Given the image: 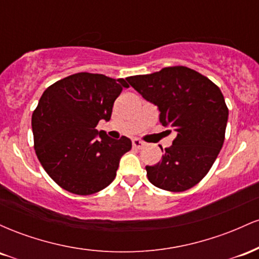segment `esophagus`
<instances>
[{
  "instance_id": "obj_1",
  "label": "esophagus",
  "mask_w": 259,
  "mask_h": 259,
  "mask_svg": "<svg viewBox=\"0 0 259 259\" xmlns=\"http://www.w3.org/2000/svg\"><path fill=\"white\" fill-rule=\"evenodd\" d=\"M145 146V142H142L141 140L139 139H133V147L138 148V150H141L142 147Z\"/></svg>"
}]
</instances>
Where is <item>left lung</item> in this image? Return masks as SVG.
Listing matches in <instances>:
<instances>
[{
  "mask_svg": "<svg viewBox=\"0 0 259 259\" xmlns=\"http://www.w3.org/2000/svg\"><path fill=\"white\" fill-rule=\"evenodd\" d=\"M126 80L157 106L160 124L177 134L162 160L146 165L148 180L167 191L191 189L206 177L224 144L229 111L221 89L196 70L180 65Z\"/></svg>",
  "mask_w": 259,
  "mask_h": 259,
  "instance_id": "obj_1",
  "label": "left lung"
}]
</instances>
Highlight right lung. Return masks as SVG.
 Wrapping results in <instances>:
<instances>
[{"mask_svg": "<svg viewBox=\"0 0 259 259\" xmlns=\"http://www.w3.org/2000/svg\"><path fill=\"white\" fill-rule=\"evenodd\" d=\"M123 88H129L124 79L78 73L45 90L31 118L35 152L62 189L91 195L114 180L132 141L126 136L111 139L96 126L111 119Z\"/></svg>", "mask_w": 259, "mask_h": 259, "instance_id": "right-lung-1", "label": "right lung"}]
</instances>
